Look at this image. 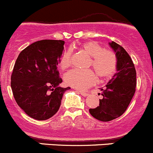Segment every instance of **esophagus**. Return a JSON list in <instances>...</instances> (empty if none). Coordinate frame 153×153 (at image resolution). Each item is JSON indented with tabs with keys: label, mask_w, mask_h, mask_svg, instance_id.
<instances>
[{
	"label": "esophagus",
	"mask_w": 153,
	"mask_h": 153,
	"mask_svg": "<svg viewBox=\"0 0 153 153\" xmlns=\"http://www.w3.org/2000/svg\"><path fill=\"white\" fill-rule=\"evenodd\" d=\"M78 92L80 94L82 95V96H84V97H86V96H88V94L87 92L82 91H79Z\"/></svg>",
	"instance_id": "1"
}]
</instances>
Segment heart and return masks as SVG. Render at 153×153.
Segmentation results:
<instances>
[{"mask_svg":"<svg viewBox=\"0 0 153 153\" xmlns=\"http://www.w3.org/2000/svg\"><path fill=\"white\" fill-rule=\"evenodd\" d=\"M79 46L91 56L90 65L94 68L100 78L106 79L113 76L117 66V58L114 51L103 49L99 43L94 41L83 42ZM71 50H67L62 54L59 64L62 70H66L71 65ZM95 81L96 75L91 69H74L65 75L66 84L78 89L86 88Z\"/></svg>","mask_w":153,"mask_h":153,"instance_id":"heart-1","label":"heart"}]
</instances>
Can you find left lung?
Segmentation results:
<instances>
[{"label":"left lung","instance_id":"1","mask_svg":"<svg viewBox=\"0 0 153 153\" xmlns=\"http://www.w3.org/2000/svg\"><path fill=\"white\" fill-rule=\"evenodd\" d=\"M117 58V73L102 88V99L97 108L89 112L94 118L107 122L117 118L126 111L135 92L136 71L134 63L123 47L114 42H109Z\"/></svg>","mask_w":153,"mask_h":153}]
</instances>
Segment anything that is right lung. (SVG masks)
<instances>
[{
  "mask_svg": "<svg viewBox=\"0 0 153 153\" xmlns=\"http://www.w3.org/2000/svg\"><path fill=\"white\" fill-rule=\"evenodd\" d=\"M62 40H41L24 49L11 76V88L18 105L33 119L45 120L58 111L65 91L58 65L64 50Z\"/></svg>",
  "mask_w": 153,
  "mask_h": 153,
  "instance_id": "1",
  "label": "right lung"
}]
</instances>
